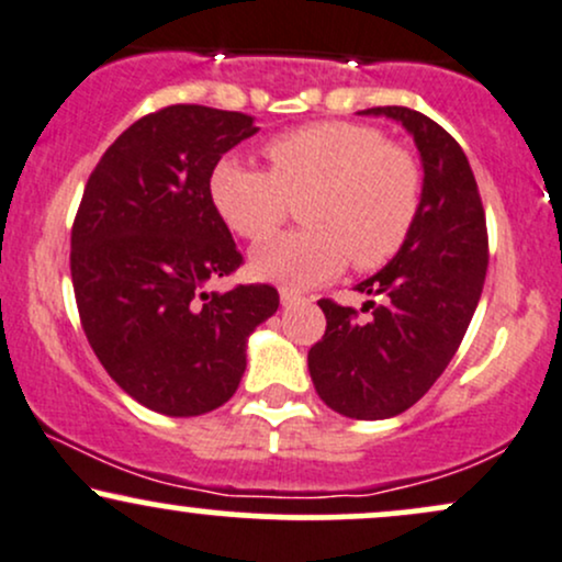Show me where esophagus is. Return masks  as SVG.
Listing matches in <instances>:
<instances>
[{"label": "esophagus", "instance_id": "obj_1", "mask_svg": "<svg viewBox=\"0 0 562 562\" xmlns=\"http://www.w3.org/2000/svg\"><path fill=\"white\" fill-rule=\"evenodd\" d=\"M280 301H282V306H295V303H303L306 299H303V295H299V293H293V290L282 288L280 290Z\"/></svg>", "mask_w": 562, "mask_h": 562}]
</instances>
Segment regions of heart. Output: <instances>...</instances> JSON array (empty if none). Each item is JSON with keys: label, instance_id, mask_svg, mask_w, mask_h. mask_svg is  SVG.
Listing matches in <instances>:
<instances>
[{"label": "heart", "instance_id": "b5f03b06", "mask_svg": "<svg viewBox=\"0 0 562 562\" xmlns=\"http://www.w3.org/2000/svg\"><path fill=\"white\" fill-rule=\"evenodd\" d=\"M269 173L235 158L211 169L209 200L237 237L263 240L301 200L306 229L250 254V272L285 288H312L353 267H383L415 227L423 198L417 160L375 126L322 121L263 145Z\"/></svg>", "mask_w": 562, "mask_h": 562}]
</instances>
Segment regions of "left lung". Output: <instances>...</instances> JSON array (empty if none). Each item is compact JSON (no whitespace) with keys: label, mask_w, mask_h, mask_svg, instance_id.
<instances>
[{"label":"left lung","mask_w":562,"mask_h":562,"mask_svg":"<svg viewBox=\"0 0 562 562\" xmlns=\"http://www.w3.org/2000/svg\"><path fill=\"white\" fill-rule=\"evenodd\" d=\"M415 139L423 198L415 227L378 274L359 282L370 319L319 301L327 330L308 351L319 398L353 420L402 415L428 393L460 348L488 267L486 216L468 156L449 132L409 108H367Z\"/></svg>","instance_id":"8db88e82"}]
</instances>
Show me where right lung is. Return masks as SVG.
<instances>
[{
  "instance_id": "1",
  "label": "right lung",
  "mask_w": 562,
  "mask_h": 562,
  "mask_svg": "<svg viewBox=\"0 0 562 562\" xmlns=\"http://www.w3.org/2000/svg\"><path fill=\"white\" fill-rule=\"evenodd\" d=\"M254 115L171 105L105 150L70 232L89 346L134 402L195 417L229 402L248 338L280 306L272 285L205 290L243 263L209 200L211 169L254 137Z\"/></svg>"
}]
</instances>
